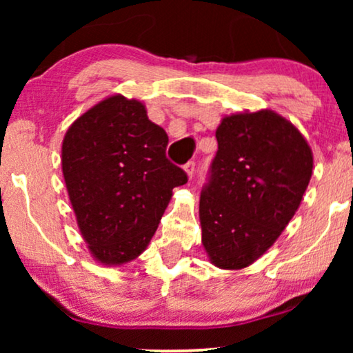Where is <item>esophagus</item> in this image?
I'll use <instances>...</instances> for the list:
<instances>
[{
  "label": "esophagus",
  "mask_w": 353,
  "mask_h": 353,
  "mask_svg": "<svg viewBox=\"0 0 353 353\" xmlns=\"http://www.w3.org/2000/svg\"><path fill=\"white\" fill-rule=\"evenodd\" d=\"M185 172H186V175H188V178H191L194 176V172H196V163L194 162H188L186 165H185Z\"/></svg>",
  "instance_id": "esophagus-1"
}]
</instances>
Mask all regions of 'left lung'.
<instances>
[{
	"instance_id": "8db88e82",
	"label": "left lung",
	"mask_w": 353,
	"mask_h": 353,
	"mask_svg": "<svg viewBox=\"0 0 353 353\" xmlns=\"http://www.w3.org/2000/svg\"><path fill=\"white\" fill-rule=\"evenodd\" d=\"M219 151L201 192L199 220L210 263L252 265L279 238L310 183L313 152L288 119L270 109L221 119Z\"/></svg>"
}]
</instances>
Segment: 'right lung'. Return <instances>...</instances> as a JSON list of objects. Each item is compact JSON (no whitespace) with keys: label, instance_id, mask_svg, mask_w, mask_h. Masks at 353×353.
I'll return each mask as SVG.
<instances>
[{"label":"right lung","instance_id":"right-lung-1","mask_svg":"<svg viewBox=\"0 0 353 353\" xmlns=\"http://www.w3.org/2000/svg\"><path fill=\"white\" fill-rule=\"evenodd\" d=\"M165 130L141 101L109 96L62 141V175L77 225L96 262L120 267L146 250L186 173L165 156Z\"/></svg>","mask_w":353,"mask_h":353}]
</instances>
